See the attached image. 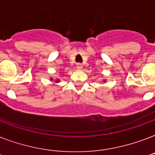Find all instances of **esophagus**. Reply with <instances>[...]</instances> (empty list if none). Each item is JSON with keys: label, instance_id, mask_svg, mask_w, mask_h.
<instances>
[{"label": "esophagus", "instance_id": "esophagus-1", "mask_svg": "<svg viewBox=\"0 0 155 155\" xmlns=\"http://www.w3.org/2000/svg\"><path fill=\"white\" fill-rule=\"evenodd\" d=\"M76 68H77L78 69H82V68H83V65H82V63H78L77 64H76Z\"/></svg>", "mask_w": 155, "mask_h": 155}]
</instances>
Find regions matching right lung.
Wrapping results in <instances>:
<instances>
[{
	"label": "right lung",
	"instance_id": "add662e5",
	"mask_svg": "<svg viewBox=\"0 0 155 155\" xmlns=\"http://www.w3.org/2000/svg\"><path fill=\"white\" fill-rule=\"evenodd\" d=\"M56 82H58V80H56Z\"/></svg>",
	"mask_w": 155,
	"mask_h": 155
}]
</instances>
